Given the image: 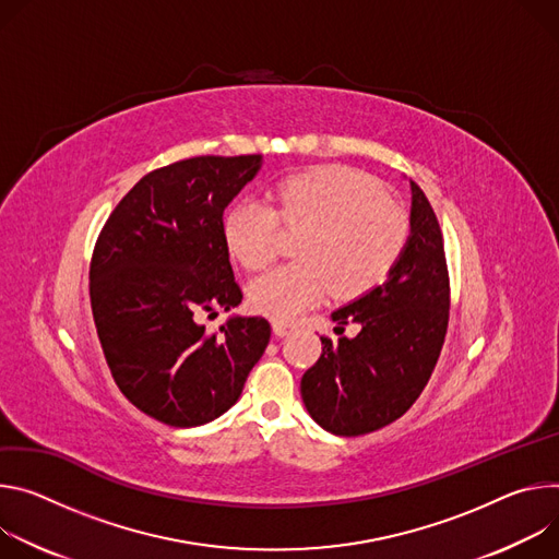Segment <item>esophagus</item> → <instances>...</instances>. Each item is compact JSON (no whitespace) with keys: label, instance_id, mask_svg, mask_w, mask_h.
<instances>
[{"label":"esophagus","instance_id":"34e87169","mask_svg":"<svg viewBox=\"0 0 559 559\" xmlns=\"http://www.w3.org/2000/svg\"><path fill=\"white\" fill-rule=\"evenodd\" d=\"M295 331V324H288V322H282V320H275L273 322V333H275V337H286V335H290Z\"/></svg>","mask_w":559,"mask_h":559}]
</instances>
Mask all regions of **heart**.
<instances>
[{
  "label": "heart",
  "mask_w": 559,
  "mask_h": 559,
  "mask_svg": "<svg viewBox=\"0 0 559 559\" xmlns=\"http://www.w3.org/2000/svg\"><path fill=\"white\" fill-rule=\"evenodd\" d=\"M262 200L237 202L224 219V239L248 271L266 269L286 230H301L295 262L277 266L248 286L253 308L290 320L324 301L331 290L355 299L382 284L411 237L406 211L384 186L359 170L326 166L290 175Z\"/></svg>",
  "instance_id": "heart-1"
}]
</instances>
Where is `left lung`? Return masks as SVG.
I'll list each match as a JSON object with an SVG mask.
<instances>
[{
	"mask_svg": "<svg viewBox=\"0 0 559 559\" xmlns=\"http://www.w3.org/2000/svg\"><path fill=\"white\" fill-rule=\"evenodd\" d=\"M411 237L389 280L333 313L337 340L301 378V400L333 436L357 438L402 417L430 380L444 346L451 282L444 235L424 191L411 181ZM348 321L362 331L348 341Z\"/></svg>",
	"mask_w": 559,
	"mask_h": 559,
	"instance_id": "obj_1",
	"label": "left lung"
}]
</instances>
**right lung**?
I'll return each instance as SVG.
<instances>
[{
	"label": "right lung",
	"mask_w": 559,
	"mask_h": 559,
	"mask_svg": "<svg viewBox=\"0 0 559 559\" xmlns=\"http://www.w3.org/2000/svg\"><path fill=\"white\" fill-rule=\"evenodd\" d=\"M262 155H202L146 173L108 215L91 258V308L115 384L168 426L226 413L264 355L271 324L200 318L241 301L224 239V211Z\"/></svg>",
	"instance_id": "1"
}]
</instances>
